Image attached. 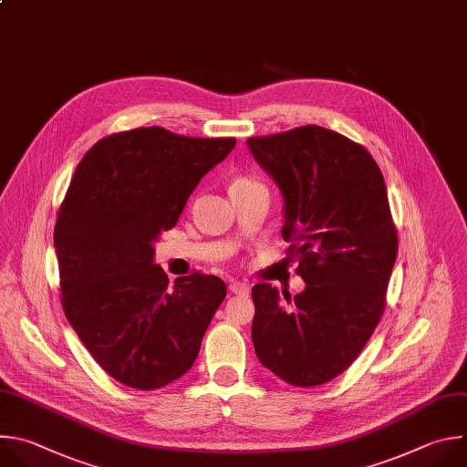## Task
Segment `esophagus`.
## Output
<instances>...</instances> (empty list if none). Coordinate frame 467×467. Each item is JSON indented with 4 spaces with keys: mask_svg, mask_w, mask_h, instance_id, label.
Masks as SVG:
<instances>
[{
    "mask_svg": "<svg viewBox=\"0 0 467 467\" xmlns=\"http://www.w3.org/2000/svg\"><path fill=\"white\" fill-rule=\"evenodd\" d=\"M230 293L239 295V296H248L250 287H248V284H244V282H232V284H230Z\"/></svg>",
    "mask_w": 467,
    "mask_h": 467,
    "instance_id": "obj_1",
    "label": "esophagus"
}]
</instances>
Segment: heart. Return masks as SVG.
<instances>
[{
    "label": "heart",
    "instance_id": "1",
    "mask_svg": "<svg viewBox=\"0 0 467 467\" xmlns=\"http://www.w3.org/2000/svg\"><path fill=\"white\" fill-rule=\"evenodd\" d=\"M257 185H263V183L255 176H252V174H235L230 182V193L252 190V188H257Z\"/></svg>",
    "mask_w": 467,
    "mask_h": 467
}]
</instances>
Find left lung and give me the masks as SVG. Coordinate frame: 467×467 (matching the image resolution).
<instances>
[{
	"mask_svg": "<svg viewBox=\"0 0 467 467\" xmlns=\"http://www.w3.org/2000/svg\"><path fill=\"white\" fill-rule=\"evenodd\" d=\"M246 141L284 193L282 235L306 282L285 300L254 285V349L293 387L326 385L358 357L387 306L398 230L385 178L360 143L318 125Z\"/></svg>",
	"mask_w": 467,
	"mask_h": 467,
	"instance_id": "obj_1",
	"label": "left lung"
}]
</instances>
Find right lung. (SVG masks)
I'll return each mask as SVG.
<instances>
[{
	"label": "right lung",
	"mask_w": 467,
	"mask_h": 467,
	"mask_svg": "<svg viewBox=\"0 0 467 467\" xmlns=\"http://www.w3.org/2000/svg\"><path fill=\"white\" fill-rule=\"evenodd\" d=\"M234 147L143 127L99 140L75 169L55 224L60 302L89 355L130 389L182 378L226 296L221 277L199 270L171 287L152 241Z\"/></svg>",
	"instance_id": "1"
}]
</instances>
